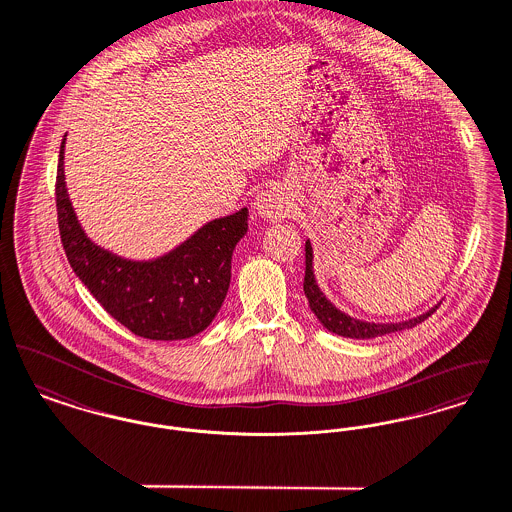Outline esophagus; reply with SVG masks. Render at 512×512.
<instances>
[{
	"mask_svg": "<svg viewBox=\"0 0 512 512\" xmlns=\"http://www.w3.org/2000/svg\"><path fill=\"white\" fill-rule=\"evenodd\" d=\"M256 214L266 221H281L291 214V202L285 190L279 187L262 190L254 202Z\"/></svg>",
	"mask_w": 512,
	"mask_h": 512,
	"instance_id": "1",
	"label": "esophagus"
}]
</instances>
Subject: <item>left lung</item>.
Returning a JSON list of instances; mask_svg holds the SVG:
<instances>
[{
    "mask_svg": "<svg viewBox=\"0 0 512 512\" xmlns=\"http://www.w3.org/2000/svg\"><path fill=\"white\" fill-rule=\"evenodd\" d=\"M314 250L310 241H306V273H304V295L308 298V304L312 308V312L318 316V320L322 322L323 327L335 335L341 337H349V339H374V337H381L387 333H395V331H403V329H410L418 323L424 322L428 316H431L437 306L435 304L431 310L426 314H420L416 318L404 320V322L393 323H374L364 322V320H356L349 314L341 312L335 304H331V300L323 295L322 289L316 283V275H314Z\"/></svg>",
    "mask_w": 512,
    "mask_h": 512,
    "instance_id": "obj_1",
    "label": "left lung"
}]
</instances>
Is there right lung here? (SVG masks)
I'll use <instances>...</instances> for the list:
<instances>
[{
	"instance_id": "obj_1",
	"label": "right lung",
	"mask_w": 512,
	"mask_h": 512,
	"mask_svg": "<svg viewBox=\"0 0 512 512\" xmlns=\"http://www.w3.org/2000/svg\"><path fill=\"white\" fill-rule=\"evenodd\" d=\"M65 138L59 148L55 204L67 260L92 296L138 337L181 341L204 331L227 296L231 258L248 231V210L202 225L154 260H127L92 243L65 185Z\"/></svg>"
}]
</instances>
